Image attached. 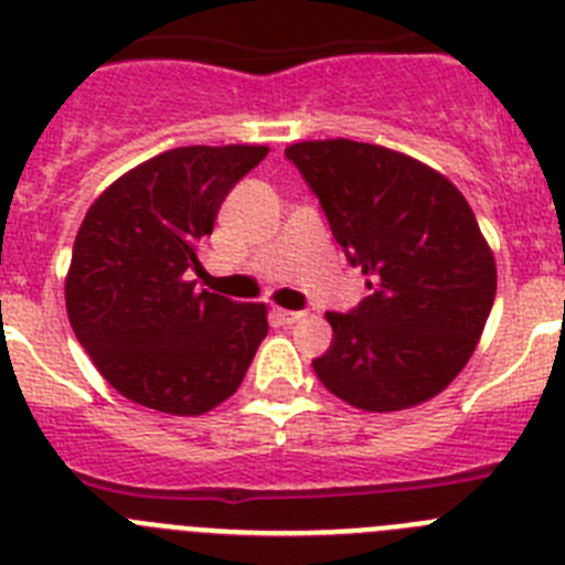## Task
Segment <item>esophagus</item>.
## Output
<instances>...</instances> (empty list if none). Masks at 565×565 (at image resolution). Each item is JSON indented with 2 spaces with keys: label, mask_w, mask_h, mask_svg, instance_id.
Here are the masks:
<instances>
[{
  "label": "esophagus",
  "mask_w": 565,
  "mask_h": 565,
  "mask_svg": "<svg viewBox=\"0 0 565 565\" xmlns=\"http://www.w3.org/2000/svg\"><path fill=\"white\" fill-rule=\"evenodd\" d=\"M271 317L277 319L279 326H294V322H299V319L306 317V313H302V311H286V308H274Z\"/></svg>",
  "instance_id": "esophagus-1"
}]
</instances>
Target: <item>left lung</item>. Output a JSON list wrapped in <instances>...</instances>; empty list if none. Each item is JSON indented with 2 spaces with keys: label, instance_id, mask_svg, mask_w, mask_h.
<instances>
[{
  "label": "left lung",
  "instance_id": "obj_1",
  "mask_svg": "<svg viewBox=\"0 0 565 565\" xmlns=\"http://www.w3.org/2000/svg\"><path fill=\"white\" fill-rule=\"evenodd\" d=\"M286 158L371 288L353 311L326 313L333 342L313 359L319 382L367 413L430 402L463 371L495 302V257L467 198L376 143L302 141Z\"/></svg>",
  "mask_w": 565,
  "mask_h": 565
}]
</instances>
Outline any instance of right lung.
Masks as SVG:
<instances>
[{"instance_id":"right-lung-1","label":"right lung","mask_w":565,"mask_h":565,"mask_svg":"<svg viewBox=\"0 0 565 565\" xmlns=\"http://www.w3.org/2000/svg\"><path fill=\"white\" fill-rule=\"evenodd\" d=\"M268 147H178L109 183L76 234L64 299L93 364L129 402L203 416L226 402L268 333L263 302L198 291V243Z\"/></svg>"}]
</instances>
